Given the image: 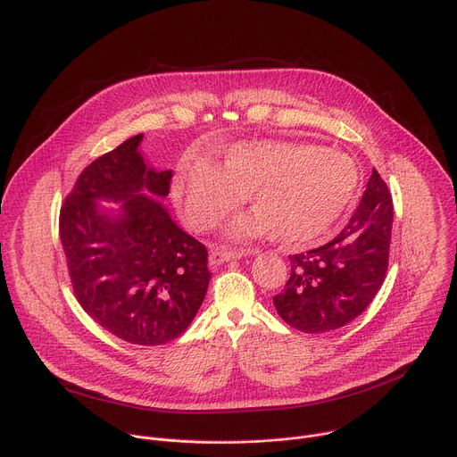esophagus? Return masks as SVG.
Masks as SVG:
<instances>
[{
	"label": "esophagus",
	"instance_id": "34e87169",
	"mask_svg": "<svg viewBox=\"0 0 457 457\" xmlns=\"http://www.w3.org/2000/svg\"><path fill=\"white\" fill-rule=\"evenodd\" d=\"M242 256H245V251H244V249H238V251L212 249V251H210V266H220V264L229 262V260L242 258Z\"/></svg>",
	"mask_w": 457,
	"mask_h": 457
}]
</instances>
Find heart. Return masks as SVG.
I'll use <instances>...</instances> for the list:
<instances>
[{
  "mask_svg": "<svg viewBox=\"0 0 457 457\" xmlns=\"http://www.w3.org/2000/svg\"><path fill=\"white\" fill-rule=\"evenodd\" d=\"M358 186V164L344 152L295 141H247L222 150L219 164L184 159L171 195L197 231L219 226L245 195L253 212L229 224V238L275 237L282 245H307L340 222Z\"/></svg>",
  "mask_w": 457,
  "mask_h": 457,
  "instance_id": "b5f03b06",
  "label": "heart"
}]
</instances>
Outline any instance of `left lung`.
<instances>
[{"label":"left lung","mask_w":457,"mask_h":457,"mask_svg":"<svg viewBox=\"0 0 457 457\" xmlns=\"http://www.w3.org/2000/svg\"><path fill=\"white\" fill-rule=\"evenodd\" d=\"M393 199L379 173L372 175L347 226L331 242L291 254V277L273 298L291 328L318 335L360 316L379 291L386 266Z\"/></svg>","instance_id":"1"}]
</instances>
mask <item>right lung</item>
Returning <instances> with one entry per match:
<instances>
[{"instance_id":"obj_1","label":"right lung","mask_w":457,"mask_h":457,"mask_svg":"<svg viewBox=\"0 0 457 457\" xmlns=\"http://www.w3.org/2000/svg\"><path fill=\"white\" fill-rule=\"evenodd\" d=\"M143 137L83 170L61 208L59 237L81 307L124 342L162 345L189 328L212 273L206 247L159 201L170 193L171 170L146 164Z\"/></svg>"}]
</instances>
